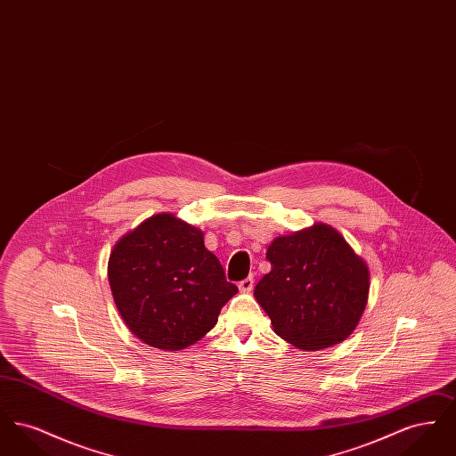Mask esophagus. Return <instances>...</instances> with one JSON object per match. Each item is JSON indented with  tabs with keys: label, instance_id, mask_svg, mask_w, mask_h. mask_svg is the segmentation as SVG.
<instances>
[{
	"label": "esophagus",
	"instance_id": "esophagus-1",
	"mask_svg": "<svg viewBox=\"0 0 456 456\" xmlns=\"http://www.w3.org/2000/svg\"><path fill=\"white\" fill-rule=\"evenodd\" d=\"M253 283H255V281H253V277L249 275V277H246L244 281H240V282L238 283L239 290H240V292H251V290H253Z\"/></svg>",
	"mask_w": 456,
	"mask_h": 456
}]
</instances>
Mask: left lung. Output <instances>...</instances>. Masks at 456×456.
Masks as SVG:
<instances>
[{
  "label": "left lung",
  "instance_id": "left-lung-1",
  "mask_svg": "<svg viewBox=\"0 0 456 456\" xmlns=\"http://www.w3.org/2000/svg\"><path fill=\"white\" fill-rule=\"evenodd\" d=\"M272 270L255 287L273 331L305 352L344 342L369 297L368 263L328 224L272 240Z\"/></svg>",
  "mask_w": 456,
  "mask_h": 456
}]
</instances>
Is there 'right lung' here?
Listing matches in <instances>:
<instances>
[{
	"mask_svg": "<svg viewBox=\"0 0 456 456\" xmlns=\"http://www.w3.org/2000/svg\"><path fill=\"white\" fill-rule=\"evenodd\" d=\"M109 285L131 333L160 350H181L217 325L238 287L225 281L203 232L174 214H157L119 239Z\"/></svg>",
	"mask_w": 456,
	"mask_h": 456,
	"instance_id": "right-lung-1",
	"label": "right lung"
}]
</instances>
